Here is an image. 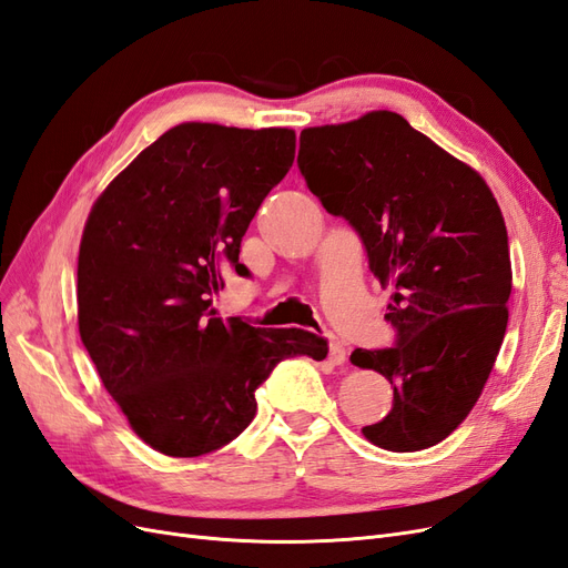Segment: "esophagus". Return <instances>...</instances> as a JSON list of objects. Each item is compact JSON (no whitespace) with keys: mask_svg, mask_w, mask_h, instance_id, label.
Returning a JSON list of instances; mask_svg holds the SVG:
<instances>
[{"mask_svg":"<svg viewBox=\"0 0 568 568\" xmlns=\"http://www.w3.org/2000/svg\"><path fill=\"white\" fill-rule=\"evenodd\" d=\"M329 359L334 365L346 363V348H343V343L338 336H329Z\"/></svg>","mask_w":568,"mask_h":568,"instance_id":"esophagus-1","label":"esophagus"}]
</instances>
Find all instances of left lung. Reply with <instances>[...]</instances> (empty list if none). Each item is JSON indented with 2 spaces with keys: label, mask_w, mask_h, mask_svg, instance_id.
<instances>
[{
  "label": "left lung",
  "mask_w": 568,
  "mask_h": 568,
  "mask_svg": "<svg viewBox=\"0 0 568 568\" xmlns=\"http://www.w3.org/2000/svg\"><path fill=\"white\" fill-rule=\"evenodd\" d=\"M298 168L326 213L363 239L369 270L393 286L390 348L351 363L393 386L388 415L363 428L390 453L448 438L484 390L507 329V227L467 163L390 111L301 132Z\"/></svg>",
  "instance_id": "obj_1"
}]
</instances>
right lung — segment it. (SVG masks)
Here are the masks:
<instances>
[{"mask_svg":"<svg viewBox=\"0 0 568 568\" xmlns=\"http://www.w3.org/2000/svg\"><path fill=\"white\" fill-rule=\"evenodd\" d=\"M296 134L182 123L161 134L94 203L78 255L80 338L132 432L170 457H199L255 417V390L282 359L326 357L305 329L215 317L261 203L288 173Z\"/></svg>","mask_w":568,"mask_h":568,"instance_id":"1","label":"right lung"}]
</instances>
